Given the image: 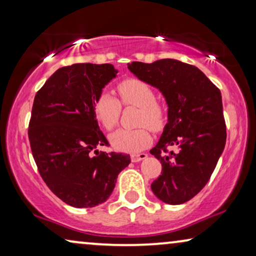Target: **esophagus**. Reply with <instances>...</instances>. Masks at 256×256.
Returning <instances> with one entry per match:
<instances>
[{
	"mask_svg": "<svg viewBox=\"0 0 256 256\" xmlns=\"http://www.w3.org/2000/svg\"><path fill=\"white\" fill-rule=\"evenodd\" d=\"M148 155L146 154H138V155H132V160L134 163H138V162H141V160H146Z\"/></svg>",
	"mask_w": 256,
	"mask_h": 256,
	"instance_id": "1",
	"label": "esophagus"
}]
</instances>
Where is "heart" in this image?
Wrapping results in <instances>:
<instances>
[{
  "label": "heart",
  "instance_id": "1",
  "mask_svg": "<svg viewBox=\"0 0 256 256\" xmlns=\"http://www.w3.org/2000/svg\"><path fill=\"white\" fill-rule=\"evenodd\" d=\"M121 100L124 104L140 107L138 124H146L154 130L162 128L166 110L156 102L155 92L148 84L138 79H124L118 85ZM96 120L107 130L118 124L121 114V104L108 92H102L96 98L93 106ZM112 146L118 152L135 154L146 148L152 142V135L146 127L136 129H118L110 136Z\"/></svg>",
  "mask_w": 256,
  "mask_h": 256
}]
</instances>
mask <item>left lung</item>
Wrapping results in <instances>:
<instances>
[{"label":"left lung","instance_id":"1","mask_svg":"<svg viewBox=\"0 0 256 256\" xmlns=\"http://www.w3.org/2000/svg\"><path fill=\"white\" fill-rule=\"evenodd\" d=\"M128 70L158 90L168 106V122L150 150L162 163L152 190L166 204H183L205 186L225 148L222 93L198 68L177 59L132 62ZM166 146L178 152L166 154Z\"/></svg>","mask_w":256,"mask_h":256}]
</instances>
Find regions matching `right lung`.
<instances>
[{"label": "right lung", "instance_id": "obj_1", "mask_svg": "<svg viewBox=\"0 0 256 256\" xmlns=\"http://www.w3.org/2000/svg\"><path fill=\"white\" fill-rule=\"evenodd\" d=\"M118 72L112 64L64 66L34 96L29 124L34 162L48 188L73 208L106 202L118 174L130 163L129 155L96 149L108 141L93 106Z\"/></svg>", "mask_w": 256, "mask_h": 256}]
</instances>
